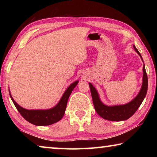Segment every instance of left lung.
Instances as JSON below:
<instances>
[{
  "label": "left lung",
  "mask_w": 157,
  "mask_h": 157,
  "mask_svg": "<svg viewBox=\"0 0 157 157\" xmlns=\"http://www.w3.org/2000/svg\"><path fill=\"white\" fill-rule=\"evenodd\" d=\"M134 48L136 52L139 55V56L143 60L141 55L140 54L139 50L136 49L134 45ZM143 84L139 94L134 98L131 102L123 105H115V106H107L103 104L100 99L99 95L98 94L97 90L91 83H89L90 90H91L93 102L95 107V110L100 117L105 120L111 121H125L133 116L137 111L138 109L141 105L142 102L147 94L148 86V79L147 75L145 71V64L143 68Z\"/></svg>",
  "instance_id": "obj_1"
}]
</instances>
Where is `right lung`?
Wrapping results in <instances>:
<instances>
[{"instance_id":"add662e5","label":"right lung","mask_w":157,"mask_h":157,"mask_svg":"<svg viewBox=\"0 0 157 157\" xmlns=\"http://www.w3.org/2000/svg\"><path fill=\"white\" fill-rule=\"evenodd\" d=\"M79 81H75L69 86L66 90L64 94H63L62 98L57 105L53 108L49 109H39V110H28L21 107L18 105L14 100L13 99L10 92V98L12 100L13 103L17 109L18 112L21 113L24 119L28 121L29 123L37 126H46L50 125L53 123L59 121L62 117L64 115L65 110L66 108V105L68 100V98L72 93L73 89L78 84Z\"/></svg>"}]
</instances>
